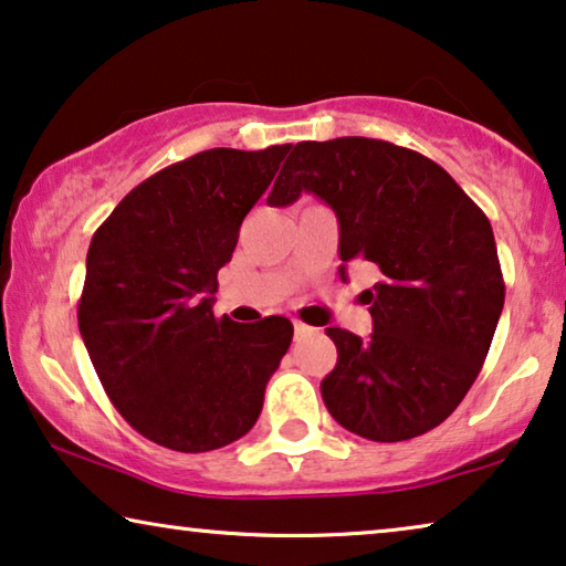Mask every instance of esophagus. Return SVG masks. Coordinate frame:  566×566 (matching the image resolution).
Masks as SVG:
<instances>
[{
	"instance_id": "34e87169",
	"label": "esophagus",
	"mask_w": 566,
	"mask_h": 566,
	"mask_svg": "<svg viewBox=\"0 0 566 566\" xmlns=\"http://www.w3.org/2000/svg\"><path fill=\"white\" fill-rule=\"evenodd\" d=\"M310 333H313V328H310V325H305V323H300V321H294V338H305V336H310Z\"/></svg>"
}]
</instances>
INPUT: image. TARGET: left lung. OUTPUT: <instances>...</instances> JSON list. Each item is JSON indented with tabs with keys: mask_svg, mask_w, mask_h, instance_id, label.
Wrapping results in <instances>:
<instances>
[{
	"mask_svg": "<svg viewBox=\"0 0 566 566\" xmlns=\"http://www.w3.org/2000/svg\"><path fill=\"white\" fill-rule=\"evenodd\" d=\"M310 192L338 218V256L379 269L369 338L328 328L323 402L346 431L395 443L443 423L490 352L505 302L490 220L431 158L374 138L297 143L266 202Z\"/></svg>",
	"mask_w": 566,
	"mask_h": 566,
	"instance_id": "1",
	"label": "left lung"
}]
</instances>
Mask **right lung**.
<instances>
[{
    "label": "right lung",
    "instance_id": "right-lung-1",
    "mask_svg": "<svg viewBox=\"0 0 566 566\" xmlns=\"http://www.w3.org/2000/svg\"><path fill=\"white\" fill-rule=\"evenodd\" d=\"M290 148H210L166 166L92 238L78 331L109 400L148 441L212 451L259 420L292 323L214 317L212 294Z\"/></svg>",
    "mask_w": 566,
    "mask_h": 566
}]
</instances>
